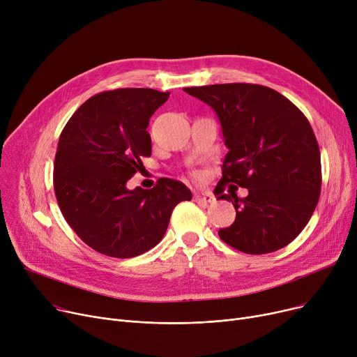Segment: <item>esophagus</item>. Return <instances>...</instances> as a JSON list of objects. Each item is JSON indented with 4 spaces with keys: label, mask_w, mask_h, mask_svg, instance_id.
Masks as SVG:
<instances>
[{
    "label": "esophagus",
    "mask_w": 357,
    "mask_h": 357,
    "mask_svg": "<svg viewBox=\"0 0 357 357\" xmlns=\"http://www.w3.org/2000/svg\"><path fill=\"white\" fill-rule=\"evenodd\" d=\"M195 201H199V202H205V204H211L215 201V197L210 192H202V194H195Z\"/></svg>",
    "instance_id": "34e87169"
}]
</instances>
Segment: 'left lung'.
Returning <instances> with one entry per match:
<instances>
[{"mask_svg": "<svg viewBox=\"0 0 357 357\" xmlns=\"http://www.w3.org/2000/svg\"><path fill=\"white\" fill-rule=\"evenodd\" d=\"M210 105L229 152L222 160L217 199L231 201L236 220L218 236L231 248L265 255L285 248L308 224L321 190L320 149L314 131L288 98L253 84L183 88ZM246 188L238 199L222 183Z\"/></svg>", "mask_w": 357, "mask_h": 357, "instance_id": "obj_1", "label": "left lung"}]
</instances>
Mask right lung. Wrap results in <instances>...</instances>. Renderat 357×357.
Returning a JSON list of instances; mask_svg holds the SVG:
<instances>
[{
	"instance_id": "right-lung-1",
	"label": "right lung",
	"mask_w": 357,
	"mask_h": 357,
	"mask_svg": "<svg viewBox=\"0 0 357 357\" xmlns=\"http://www.w3.org/2000/svg\"><path fill=\"white\" fill-rule=\"evenodd\" d=\"M169 92L124 88L86 100L59 137L53 183L61 211L89 248L111 257H135L155 248L174 208L192 194L175 179L152 190L127 181L152 153L150 117Z\"/></svg>"
}]
</instances>
